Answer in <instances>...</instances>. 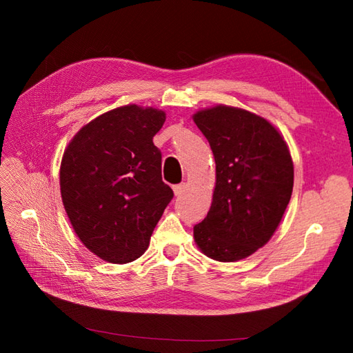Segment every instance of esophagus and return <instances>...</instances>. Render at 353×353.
<instances>
[{
    "label": "esophagus",
    "mask_w": 353,
    "mask_h": 353,
    "mask_svg": "<svg viewBox=\"0 0 353 353\" xmlns=\"http://www.w3.org/2000/svg\"><path fill=\"white\" fill-rule=\"evenodd\" d=\"M186 188H188V185H186L185 182L183 183H179V185H174L172 186V191H174L176 196H182V194L186 191Z\"/></svg>",
    "instance_id": "1"
}]
</instances>
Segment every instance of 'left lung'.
Returning <instances> with one entry per match:
<instances>
[{
  "label": "left lung",
  "mask_w": 353,
  "mask_h": 353,
  "mask_svg": "<svg viewBox=\"0 0 353 353\" xmlns=\"http://www.w3.org/2000/svg\"><path fill=\"white\" fill-rule=\"evenodd\" d=\"M194 123L215 159V190L194 239L206 256L234 262L268 243L287 209L294 167L281 133L249 110L219 106L199 110Z\"/></svg>",
  "instance_id": "left-lung-1"
}]
</instances>
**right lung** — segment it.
Masks as SVG:
<instances>
[{"mask_svg":"<svg viewBox=\"0 0 353 353\" xmlns=\"http://www.w3.org/2000/svg\"><path fill=\"white\" fill-rule=\"evenodd\" d=\"M163 123L159 109L117 108L81 127L63 153L61 194L74 232L112 264L147 250L174 196L162 182V154L153 144Z\"/></svg>","mask_w":353,"mask_h":353,"instance_id":"right-lung-1","label":"right lung"}]
</instances>
